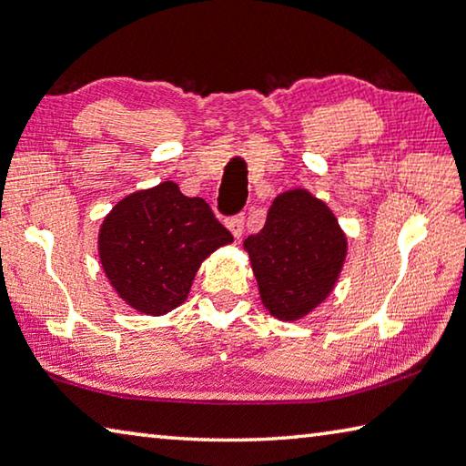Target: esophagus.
Wrapping results in <instances>:
<instances>
[{"mask_svg":"<svg viewBox=\"0 0 466 466\" xmlns=\"http://www.w3.org/2000/svg\"><path fill=\"white\" fill-rule=\"evenodd\" d=\"M226 226H228V230H230L236 236V238H238L242 230H245V213H238V216L228 218Z\"/></svg>","mask_w":466,"mask_h":466,"instance_id":"34e87169","label":"esophagus"}]
</instances>
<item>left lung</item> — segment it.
<instances>
[{
	"label": "left lung",
	"instance_id": "left-lung-1",
	"mask_svg": "<svg viewBox=\"0 0 466 466\" xmlns=\"http://www.w3.org/2000/svg\"><path fill=\"white\" fill-rule=\"evenodd\" d=\"M261 300L284 321L326 300L346 259V236L329 207L307 190L276 197L265 226L245 240Z\"/></svg>",
	"mask_w": 466,
	"mask_h": 466
}]
</instances>
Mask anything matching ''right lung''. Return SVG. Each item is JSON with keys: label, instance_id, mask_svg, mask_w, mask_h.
Instances as JSON below:
<instances>
[{"label": "right lung", "instance_id": "add662e5", "mask_svg": "<svg viewBox=\"0 0 466 466\" xmlns=\"http://www.w3.org/2000/svg\"><path fill=\"white\" fill-rule=\"evenodd\" d=\"M232 240L201 197H184L176 182H161L122 198L103 219L99 257L132 309L164 315L188 297L203 259Z\"/></svg>", "mask_w": 466, "mask_h": 466}]
</instances>
